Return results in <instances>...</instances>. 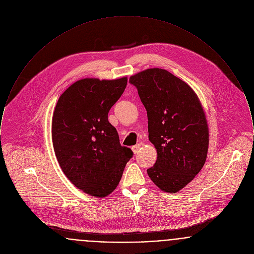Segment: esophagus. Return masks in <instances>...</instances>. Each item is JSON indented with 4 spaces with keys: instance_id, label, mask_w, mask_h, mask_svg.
I'll list each match as a JSON object with an SVG mask.
<instances>
[{
    "instance_id": "obj_1",
    "label": "esophagus",
    "mask_w": 254,
    "mask_h": 254,
    "mask_svg": "<svg viewBox=\"0 0 254 254\" xmlns=\"http://www.w3.org/2000/svg\"><path fill=\"white\" fill-rule=\"evenodd\" d=\"M140 147H141V144H135V145L132 146V150H133V153L134 154L138 153V151L140 150Z\"/></svg>"
}]
</instances>
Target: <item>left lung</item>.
Returning a JSON list of instances; mask_svg holds the SVG:
<instances>
[{"mask_svg":"<svg viewBox=\"0 0 254 254\" xmlns=\"http://www.w3.org/2000/svg\"><path fill=\"white\" fill-rule=\"evenodd\" d=\"M146 109L149 140L157 150L148 176L161 191L176 193L202 168L209 131L198 95L166 69L153 67L130 77Z\"/></svg>","mask_w":254,"mask_h":254,"instance_id":"left-lung-1","label":"left lung"}]
</instances>
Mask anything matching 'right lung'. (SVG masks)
<instances>
[{"label":"right lung","mask_w":254,"mask_h":254,"mask_svg":"<svg viewBox=\"0 0 254 254\" xmlns=\"http://www.w3.org/2000/svg\"><path fill=\"white\" fill-rule=\"evenodd\" d=\"M127 80V76L80 79L60 95L54 108L52 138L57 161L72 185L96 198L107 197L117 188L133 157L108 121Z\"/></svg>","instance_id":"1"}]
</instances>
